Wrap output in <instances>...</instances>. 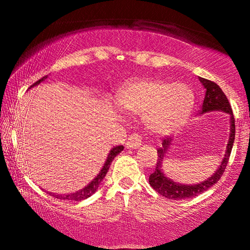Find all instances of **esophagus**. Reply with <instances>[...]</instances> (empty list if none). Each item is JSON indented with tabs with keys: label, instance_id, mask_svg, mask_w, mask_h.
Listing matches in <instances>:
<instances>
[{
	"label": "esophagus",
	"instance_id": "esophagus-1",
	"mask_svg": "<svg viewBox=\"0 0 250 250\" xmlns=\"http://www.w3.org/2000/svg\"><path fill=\"white\" fill-rule=\"evenodd\" d=\"M142 145V138L139 134H132L129 135V138L126 142V148L127 149H138L140 146Z\"/></svg>",
	"mask_w": 250,
	"mask_h": 250
}]
</instances>
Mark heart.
<instances>
[{
    "label": "heart",
    "mask_w": 250,
    "mask_h": 250,
    "mask_svg": "<svg viewBox=\"0 0 250 250\" xmlns=\"http://www.w3.org/2000/svg\"><path fill=\"white\" fill-rule=\"evenodd\" d=\"M194 104L191 88L184 83H166L156 80H136L118 95L123 110L143 115L150 131L167 133L179 128L190 117Z\"/></svg>",
    "instance_id": "heart-1"
}]
</instances>
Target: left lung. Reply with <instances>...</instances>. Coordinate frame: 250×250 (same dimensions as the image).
Listing matches in <instances>:
<instances>
[{"label":"left lung","instance_id":"obj_1","mask_svg":"<svg viewBox=\"0 0 250 250\" xmlns=\"http://www.w3.org/2000/svg\"><path fill=\"white\" fill-rule=\"evenodd\" d=\"M199 81L201 85L205 88V97L203 101V105H201L199 115L206 114V112L210 111H222L225 114H229L230 116V134H229V140L227 145V150H225L224 157L222 159L220 166L217 169L210 175L207 180L203 181V182L196 183V184H183L179 183L169 179L166 176V174L163 170V164L164 158H165L166 153L172 146L173 136H165L163 139L162 148L157 150L158 152V163H157L156 170L149 176V183L157 192L162 196L166 197L167 199H174V200H182L188 199V198H193L200 194L204 191L209 189L213 187L217 181L221 179L222 174H223L225 167L228 165L229 157H230L232 146L234 143V135H235V125H234V117L232 114L231 105L229 104V100L222 88L218 86L214 82L205 80L203 77H199Z\"/></svg>","mask_w":250,"mask_h":250}]
</instances>
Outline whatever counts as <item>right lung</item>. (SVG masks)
Instances as JSON below:
<instances>
[{
    "mask_svg": "<svg viewBox=\"0 0 250 250\" xmlns=\"http://www.w3.org/2000/svg\"><path fill=\"white\" fill-rule=\"evenodd\" d=\"M46 78H47V76L41 78L40 81H37L36 83H34L29 88L37 86V85L41 84V82L45 81ZM123 149H124V146H114V148H111L100 172H99L98 175L95 176L94 179L87 184V186H85L83 189L77 190V191H75V192H70L67 194H59V193H52V192H49V193L51 194V196L58 198V199H63V200L67 199V200H73V201H82V200L86 199V198H88V197H91L92 194L95 193V191L99 189V186H100L102 181H104L105 174L108 173L109 167H110L111 162L114 160V158L118 155V153H121L123 151Z\"/></svg>",
    "mask_w": 250,
    "mask_h": 250,
    "instance_id": "add662e5",
    "label": "right lung"
}]
</instances>
